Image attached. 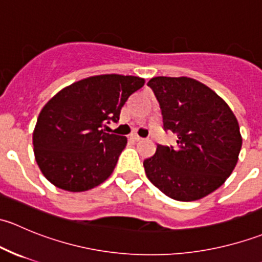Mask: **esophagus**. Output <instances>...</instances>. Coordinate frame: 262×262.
<instances>
[{
  "label": "esophagus",
  "instance_id": "34e87169",
  "mask_svg": "<svg viewBox=\"0 0 262 262\" xmlns=\"http://www.w3.org/2000/svg\"><path fill=\"white\" fill-rule=\"evenodd\" d=\"M130 137H132V139H134L136 142H139V141H142V139H143L142 137H139L138 134H132Z\"/></svg>",
  "mask_w": 262,
  "mask_h": 262
}]
</instances>
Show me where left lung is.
Wrapping results in <instances>:
<instances>
[{"mask_svg": "<svg viewBox=\"0 0 262 262\" xmlns=\"http://www.w3.org/2000/svg\"><path fill=\"white\" fill-rule=\"evenodd\" d=\"M148 86L160 102L163 128L178 134V144H157L143 162L147 178L171 199L207 196L238 161L242 138L236 116L213 90L192 78L161 76Z\"/></svg>", "mask_w": 262, "mask_h": 262, "instance_id": "left-lung-1", "label": "left lung"}]
</instances>
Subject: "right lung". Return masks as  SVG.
Segmentation results:
<instances>
[{"label": "right lung", "mask_w": 262, "mask_h": 262, "mask_svg": "<svg viewBox=\"0 0 262 262\" xmlns=\"http://www.w3.org/2000/svg\"><path fill=\"white\" fill-rule=\"evenodd\" d=\"M136 76L101 75L60 90L41 109L33 133L34 155L43 175L57 187L80 192L114 171L126 137L106 133L132 94L143 87Z\"/></svg>", "instance_id": "1"}]
</instances>
